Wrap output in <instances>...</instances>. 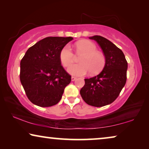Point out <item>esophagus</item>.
Instances as JSON below:
<instances>
[{
    "instance_id": "34e87169",
    "label": "esophagus",
    "mask_w": 149,
    "mask_h": 149,
    "mask_svg": "<svg viewBox=\"0 0 149 149\" xmlns=\"http://www.w3.org/2000/svg\"><path fill=\"white\" fill-rule=\"evenodd\" d=\"M76 79H77L76 77H71V81H74L76 80Z\"/></svg>"
}]
</instances>
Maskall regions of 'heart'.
<instances>
[{
  "mask_svg": "<svg viewBox=\"0 0 149 149\" xmlns=\"http://www.w3.org/2000/svg\"><path fill=\"white\" fill-rule=\"evenodd\" d=\"M77 54L83 56L79 59L81 64H73L68 68V72L74 76H83L90 72L91 74H97L105 65V57L97 52L93 42L83 40L76 43ZM60 60L65 67H68L74 60V55L68 45H65L60 52Z\"/></svg>",
  "mask_w": 149,
  "mask_h": 149,
  "instance_id": "obj_1",
  "label": "heart"
}]
</instances>
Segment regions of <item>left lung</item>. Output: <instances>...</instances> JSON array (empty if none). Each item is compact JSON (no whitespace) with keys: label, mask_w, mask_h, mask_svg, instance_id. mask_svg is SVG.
<instances>
[{"label":"left lung","mask_w":149,"mask_h":149,"mask_svg":"<svg viewBox=\"0 0 149 149\" xmlns=\"http://www.w3.org/2000/svg\"><path fill=\"white\" fill-rule=\"evenodd\" d=\"M89 38L97 42L106 62L99 74L85 79L80 93L87 104L102 107L113 102L125 86L127 62L123 52L109 40L97 35Z\"/></svg>","instance_id":"8db88e82"}]
</instances>
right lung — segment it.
Masks as SVG:
<instances>
[{
	"label": "right lung",
	"instance_id": "add662e5",
	"mask_svg": "<svg viewBox=\"0 0 149 149\" xmlns=\"http://www.w3.org/2000/svg\"><path fill=\"white\" fill-rule=\"evenodd\" d=\"M72 37H47L26 52L20 62V81L28 98L40 107L56 105L71 76L61 66L60 52Z\"/></svg>",
	"mask_w": 149,
	"mask_h": 149
}]
</instances>
